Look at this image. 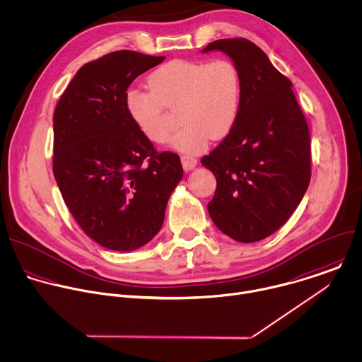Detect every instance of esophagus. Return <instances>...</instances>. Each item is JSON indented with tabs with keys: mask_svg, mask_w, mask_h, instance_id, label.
<instances>
[{
	"mask_svg": "<svg viewBox=\"0 0 362 362\" xmlns=\"http://www.w3.org/2000/svg\"><path fill=\"white\" fill-rule=\"evenodd\" d=\"M181 164L185 171H191L197 165V158L194 156L184 154V156H181Z\"/></svg>",
	"mask_w": 362,
	"mask_h": 362,
	"instance_id": "34e87169",
	"label": "esophagus"
}]
</instances>
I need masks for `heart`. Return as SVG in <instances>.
<instances>
[{"instance_id": "heart-1", "label": "heart", "mask_w": 362, "mask_h": 362, "mask_svg": "<svg viewBox=\"0 0 362 362\" xmlns=\"http://www.w3.org/2000/svg\"><path fill=\"white\" fill-rule=\"evenodd\" d=\"M150 88H130L126 110L140 133L151 143H163L170 132L168 109H178L181 129L170 144L184 153H198L209 139L221 140L235 127L242 99L238 68L228 59L164 64L148 76Z\"/></svg>"}]
</instances>
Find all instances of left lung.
Listing matches in <instances>:
<instances>
[{
    "label": "left lung",
    "mask_w": 362,
    "mask_h": 362,
    "mask_svg": "<svg viewBox=\"0 0 362 362\" xmlns=\"http://www.w3.org/2000/svg\"><path fill=\"white\" fill-rule=\"evenodd\" d=\"M239 71L240 110L233 130L201 164L216 178L208 204L214 223L238 242L262 240L283 226L311 178L310 133L291 82L245 38L218 40Z\"/></svg>",
    "instance_id": "left-lung-1"
}]
</instances>
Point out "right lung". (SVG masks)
<instances>
[{"mask_svg":"<svg viewBox=\"0 0 362 362\" xmlns=\"http://www.w3.org/2000/svg\"><path fill=\"white\" fill-rule=\"evenodd\" d=\"M165 57L110 52L83 65L54 113V175L83 232L130 252L161 229L182 178L178 154L157 151L130 119L124 93Z\"/></svg>","mask_w":362,"mask_h":362,"instance_id":"1","label":"right lung"}]
</instances>
